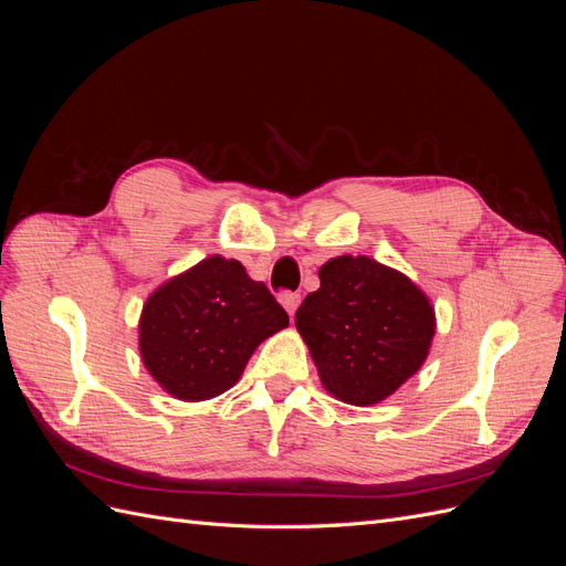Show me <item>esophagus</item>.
Segmentation results:
<instances>
[{"label":"esophagus","mask_w":566,"mask_h":566,"mask_svg":"<svg viewBox=\"0 0 566 566\" xmlns=\"http://www.w3.org/2000/svg\"><path fill=\"white\" fill-rule=\"evenodd\" d=\"M300 302H302V297H300L297 293H285V295L281 297V304L285 306V312L290 314V318H295V312H297Z\"/></svg>","instance_id":"34e87169"}]
</instances>
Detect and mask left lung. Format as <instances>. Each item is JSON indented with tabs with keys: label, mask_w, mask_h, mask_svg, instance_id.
<instances>
[{
	"label": "left lung",
	"mask_w": 566,
	"mask_h": 566,
	"mask_svg": "<svg viewBox=\"0 0 566 566\" xmlns=\"http://www.w3.org/2000/svg\"><path fill=\"white\" fill-rule=\"evenodd\" d=\"M295 325L335 399L373 406L424 364L434 337V306L422 290L370 256L342 254L318 271Z\"/></svg>",
	"instance_id": "left-lung-1"
}]
</instances>
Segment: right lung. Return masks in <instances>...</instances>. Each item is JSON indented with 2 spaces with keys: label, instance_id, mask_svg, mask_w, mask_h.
I'll return each instance as SVG.
<instances>
[{
  "label": "right lung",
  "instance_id": "right-lung-1",
  "mask_svg": "<svg viewBox=\"0 0 566 566\" xmlns=\"http://www.w3.org/2000/svg\"><path fill=\"white\" fill-rule=\"evenodd\" d=\"M287 325L283 306L235 260L212 254L153 293L139 321L148 373L181 401L231 389L260 342Z\"/></svg>",
  "mask_w": 566,
  "mask_h": 566
}]
</instances>
